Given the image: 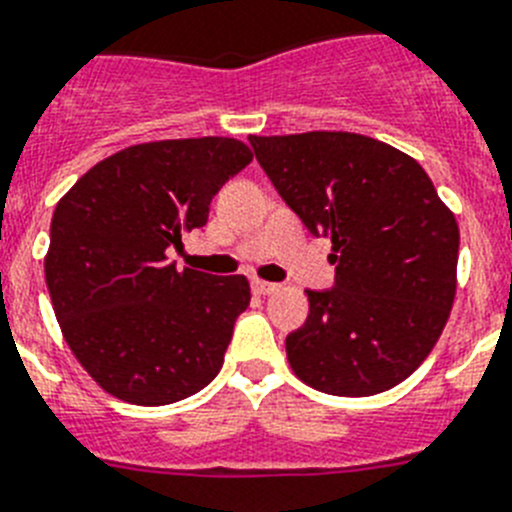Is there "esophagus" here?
Wrapping results in <instances>:
<instances>
[{"label":"esophagus","instance_id":"34e87169","mask_svg":"<svg viewBox=\"0 0 512 512\" xmlns=\"http://www.w3.org/2000/svg\"><path fill=\"white\" fill-rule=\"evenodd\" d=\"M252 291H255V294H260V296H268V294H273V291H278V283H270V281H263V278H255V281H252Z\"/></svg>","mask_w":512,"mask_h":512}]
</instances>
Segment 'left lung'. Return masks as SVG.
<instances>
[{
	"mask_svg": "<svg viewBox=\"0 0 512 512\" xmlns=\"http://www.w3.org/2000/svg\"><path fill=\"white\" fill-rule=\"evenodd\" d=\"M283 203L333 242V289L307 291L286 336L299 380L328 395H375L414 372L455 296L458 223L411 156L354 132L249 137Z\"/></svg>",
	"mask_w": 512,
	"mask_h": 512,
	"instance_id": "left-lung-1",
	"label": "left lung"
}]
</instances>
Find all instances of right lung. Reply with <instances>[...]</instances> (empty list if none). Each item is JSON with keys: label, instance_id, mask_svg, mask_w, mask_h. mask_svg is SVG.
I'll list each match as a JSON object with an SVG mask.
<instances>
[{"label": "right lung", "instance_id": "right-lung-1", "mask_svg": "<svg viewBox=\"0 0 512 512\" xmlns=\"http://www.w3.org/2000/svg\"><path fill=\"white\" fill-rule=\"evenodd\" d=\"M252 161L234 137H190L103 158L59 200L46 286L77 362L106 393L166 406L203 390L249 307L244 276L176 270L182 231Z\"/></svg>", "mask_w": 512, "mask_h": 512}]
</instances>
